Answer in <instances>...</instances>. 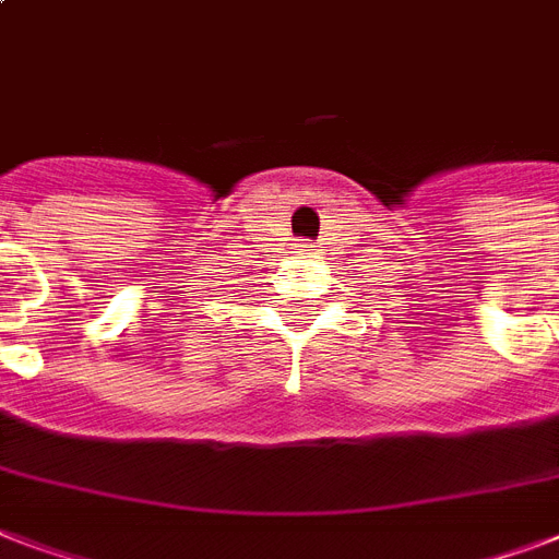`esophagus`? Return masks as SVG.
I'll list each match as a JSON object with an SVG mask.
<instances>
[{
	"instance_id": "1",
	"label": "esophagus",
	"mask_w": 559,
	"mask_h": 559,
	"mask_svg": "<svg viewBox=\"0 0 559 559\" xmlns=\"http://www.w3.org/2000/svg\"><path fill=\"white\" fill-rule=\"evenodd\" d=\"M298 252H301V254H310V243H301V246H298Z\"/></svg>"
}]
</instances>
